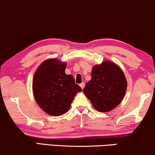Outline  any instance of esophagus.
Wrapping results in <instances>:
<instances>
[{"label":"esophagus","instance_id":"esophagus-1","mask_svg":"<svg viewBox=\"0 0 155 155\" xmlns=\"http://www.w3.org/2000/svg\"><path fill=\"white\" fill-rule=\"evenodd\" d=\"M80 87H81V89H84V86H85V84H84V82H82V83L81 84H80Z\"/></svg>","mask_w":155,"mask_h":155}]
</instances>
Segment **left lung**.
<instances>
[{
	"mask_svg": "<svg viewBox=\"0 0 155 155\" xmlns=\"http://www.w3.org/2000/svg\"><path fill=\"white\" fill-rule=\"evenodd\" d=\"M127 83L123 71L117 64L104 61L93 67L91 79L83 91L94 107L99 111H109L118 106L124 98Z\"/></svg>",
	"mask_w": 155,
	"mask_h": 155,
	"instance_id": "obj_1",
	"label": "left lung"
}]
</instances>
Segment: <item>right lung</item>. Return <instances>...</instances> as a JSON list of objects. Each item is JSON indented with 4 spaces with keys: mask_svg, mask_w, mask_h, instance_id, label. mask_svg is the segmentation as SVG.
<instances>
[{
    "mask_svg": "<svg viewBox=\"0 0 155 155\" xmlns=\"http://www.w3.org/2000/svg\"><path fill=\"white\" fill-rule=\"evenodd\" d=\"M66 64L56 58L45 61L37 68L33 91L39 107L48 114L60 116L67 112L76 93L81 88L73 76L66 75Z\"/></svg>",
    "mask_w": 155,
    "mask_h": 155,
    "instance_id": "obj_1",
    "label": "right lung"
}]
</instances>
